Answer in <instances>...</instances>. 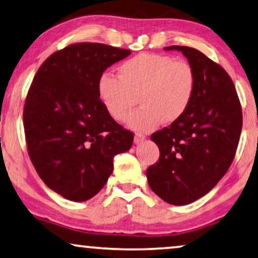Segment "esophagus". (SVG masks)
<instances>
[{"mask_svg": "<svg viewBox=\"0 0 258 258\" xmlns=\"http://www.w3.org/2000/svg\"><path fill=\"white\" fill-rule=\"evenodd\" d=\"M144 140H146V136L142 135V134H136L135 137H134V142H135V144H141Z\"/></svg>", "mask_w": 258, "mask_h": 258, "instance_id": "obj_1", "label": "esophagus"}]
</instances>
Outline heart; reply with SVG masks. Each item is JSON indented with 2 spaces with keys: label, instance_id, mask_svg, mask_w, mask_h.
I'll return each mask as SVG.
<instances>
[{
  "label": "heart",
  "instance_id": "heart-1",
  "mask_svg": "<svg viewBox=\"0 0 258 258\" xmlns=\"http://www.w3.org/2000/svg\"><path fill=\"white\" fill-rule=\"evenodd\" d=\"M117 76H100L98 97L109 116L118 122L128 117L139 98L142 108L128 121L130 128L139 132H151L162 122L172 124L179 121L196 90L192 66L168 55H136L118 66Z\"/></svg>",
  "mask_w": 258,
  "mask_h": 258
}]
</instances>
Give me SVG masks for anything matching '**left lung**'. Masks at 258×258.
I'll return each instance as SVG.
<instances>
[{
  "instance_id": "left-lung-1",
  "label": "left lung",
  "mask_w": 258,
  "mask_h": 258,
  "mask_svg": "<svg viewBox=\"0 0 258 258\" xmlns=\"http://www.w3.org/2000/svg\"><path fill=\"white\" fill-rule=\"evenodd\" d=\"M188 58L196 74V90L185 115L154 133L160 158L147 169L151 190L169 204L195 202L228 171L242 130V108L228 73L203 52L170 45Z\"/></svg>"
}]
</instances>
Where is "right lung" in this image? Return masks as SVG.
<instances>
[{
    "label": "right lung",
    "instance_id": "right-lung-1",
    "mask_svg": "<svg viewBox=\"0 0 258 258\" xmlns=\"http://www.w3.org/2000/svg\"><path fill=\"white\" fill-rule=\"evenodd\" d=\"M130 54L102 43L70 44L34 77L23 110L28 154L45 185L67 200L96 195L115 155L133 146L134 134L109 116L97 94L104 70Z\"/></svg>",
    "mask_w": 258,
    "mask_h": 258
}]
</instances>
